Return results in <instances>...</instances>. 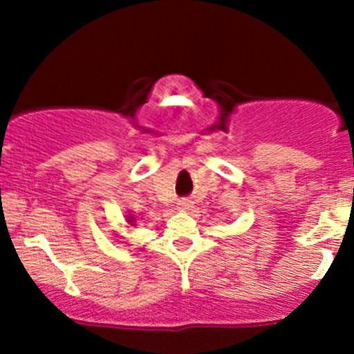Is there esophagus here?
I'll use <instances>...</instances> for the list:
<instances>
[{
	"label": "esophagus",
	"instance_id": "34e87169",
	"mask_svg": "<svg viewBox=\"0 0 354 354\" xmlns=\"http://www.w3.org/2000/svg\"><path fill=\"white\" fill-rule=\"evenodd\" d=\"M178 208H180L181 211H189L191 208H193V201H191V200H180V201H178Z\"/></svg>",
	"mask_w": 354,
	"mask_h": 354
}]
</instances>
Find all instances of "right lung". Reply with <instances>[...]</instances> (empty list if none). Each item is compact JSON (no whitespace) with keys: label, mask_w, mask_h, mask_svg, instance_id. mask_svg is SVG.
Returning a JSON list of instances; mask_svg holds the SVG:
<instances>
[{"label":"right lung","mask_w":354,"mask_h":354,"mask_svg":"<svg viewBox=\"0 0 354 354\" xmlns=\"http://www.w3.org/2000/svg\"><path fill=\"white\" fill-rule=\"evenodd\" d=\"M124 218H126V225H128L129 228H135V226L138 225V221H140V218H138L136 214H133L131 211H129Z\"/></svg>","instance_id":"add662e5"}]
</instances>
